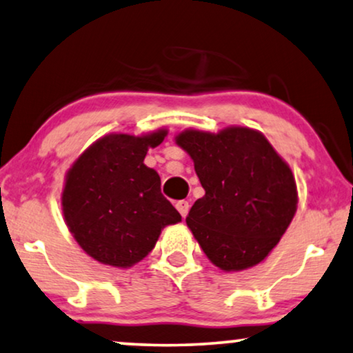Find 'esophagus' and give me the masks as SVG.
Masks as SVG:
<instances>
[{
	"instance_id": "1",
	"label": "esophagus",
	"mask_w": 353,
	"mask_h": 353,
	"mask_svg": "<svg viewBox=\"0 0 353 353\" xmlns=\"http://www.w3.org/2000/svg\"><path fill=\"white\" fill-rule=\"evenodd\" d=\"M175 207H176V210L180 212L181 216L185 218L186 214H188V212H189V202H188V201H178V202L175 203Z\"/></svg>"
}]
</instances>
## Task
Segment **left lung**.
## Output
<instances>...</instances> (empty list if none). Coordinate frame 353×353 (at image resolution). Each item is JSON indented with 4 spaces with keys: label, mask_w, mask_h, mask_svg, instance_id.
Segmentation results:
<instances>
[{
    "label": "left lung",
    "mask_w": 353,
    "mask_h": 353,
    "mask_svg": "<svg viewBox=\"0 0 353 353\" xmlns=\"http://www.w3.org/2000/svg\"><path fill=\"white\" fill-rule=\"evenodd\" d=\"M175 141L205 189L186 224L207 258L224 272L264 261L298 208L290 165L261 132L242 125L218 134L188 129Z\"/></svg>",
    "instance_id": "1"
}]
</instances>
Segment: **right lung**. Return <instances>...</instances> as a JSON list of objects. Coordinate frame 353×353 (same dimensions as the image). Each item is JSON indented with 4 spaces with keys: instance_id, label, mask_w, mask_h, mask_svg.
Returning <instances> with one entry per match:
<instances>
[{
    "instance_id": "obj_1",
    "label": "right lung",
    "mask_w": 353,
    "mask_h": 353,
    "mask_svg": "<svg viewBox=\"0 0 353 353\" xmlns=\"http://www.w3.org/2000/svg\"><path fill=\"white\" fill-rule=\"evenodd\" d=\"M167 129L101 137L66 172L62 210L79 247L95 261L127 269L154 248L162 229L181 214L161 194V178L145 165Z\"/></svg>"
}]
</instances>
